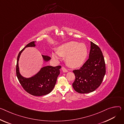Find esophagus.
I'll return each instance as SVG.
<instances>
[{
    "instance_id": "esophagus-1",
    "label": "esophagus",
    "mask_w": 124,
    "mask_h": 124,
    "mask_svg": "<svg viewBox=\"0 0 124 124\" xmlns=\"http://www.w3.org/2000/svg\"><path fill=\"white\" fill-rule=\"evenodd\" d=\"M62 70L63 71V72L64 73H67L68 72V70H67L65 68H64V67H62Z\"/></svg>"
}]
</instances>
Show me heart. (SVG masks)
I'll use <instances>...</instances> for the list:
<instances>
[{"mask_svg":"<svg viewBox=\"0 0 124 124\" xmlns=\"http://www.w3.org/2000/svg\"><path fill=\"white\" fill-rule=\"evenodd\" d=\"M88 54L87 48L84 43L71 41L63 43L52 53V57L60 59L61 56H66V62L70 67L76 68L82 65Z\"/></svg>","mask_w":124,"mask_h":124,"instance_id":"b5f03b06","label":"heart"}]
</instances>
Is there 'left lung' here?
Wrapping results in <instances>:
<instances>
[{
    "instance_id": "1",
    "label": "left lung",
    "mask_w": 124,
    "mask_h": 124,
    "mask_svg": "<svg viewBox=\"0 0 124 124\" xmlns=\"http://www.w3.org/2000/svg\"><path fill=\"white\" fill-rule=\"evenodd\" d=\"M76 76L73 87L80 93H92L102 83L105 75V63L100 48L91 41L89 58L80 69L73 71Z\"/></svg>"
}]
</instances>
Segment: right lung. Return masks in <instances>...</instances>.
I'll return each mask as SVG.
<instances>
[{"label": "right lung", "instance_id": "1", "mask_svg": "<svg viewBox=\"0 0 124 124\" xmlns=\"http://www.w3.org/2000/svg\"><path fill=\"white\" fill-rule=\"evenodd\" d=\"M35 46L36 42H31L19 52L17 57L16 75L20 84L27 93L32 95L40 96L48 94L52 92L57 81V77L60 74L61 67L46 66L42 67L37 74L31 77L26 78L22 76L20 72L19 67L21 54L26 48ZM41 55L44 63L48 62L51 59L49 56Z\"/></svg>", "mask_w": 124, "mask_h": 124}]
</instances>
